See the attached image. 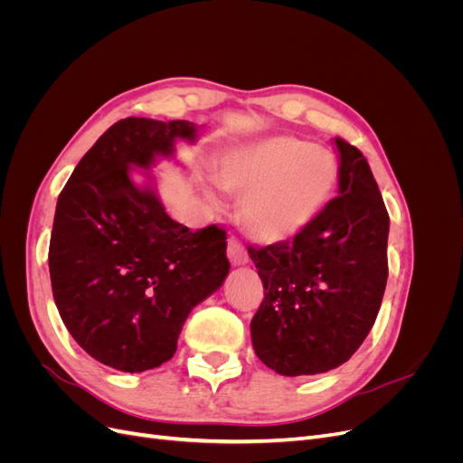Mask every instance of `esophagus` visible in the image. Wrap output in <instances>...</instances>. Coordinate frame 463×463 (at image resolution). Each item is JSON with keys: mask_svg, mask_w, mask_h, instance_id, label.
I'll use <instances>...</instances> for the list:
<instances>
[{"mask_svg": "<svg viewBox=\"0 0 463 463\" xmlns=\"http://www.w3.org/2000/svg\"><path fill=\"white\" fill-rule=\"evenodd\" d=\"M228 259L232 264L240 266V264H245L249 260V255H247V249L235 240V237H230L228 240Z\"/></svg>", "mask_w": 463, "mask_h": 463, "instance_id": "esophagus-1", "label": "esophagus"}]
</instances>
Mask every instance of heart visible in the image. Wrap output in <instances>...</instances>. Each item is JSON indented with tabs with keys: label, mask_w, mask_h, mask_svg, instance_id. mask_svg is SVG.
Returning <instances> with one entry per match:
<instances>
[{
	"label": "heart",
	"mask_w": 463,
	"mask_h": 463,
	"mask_svg": "<svg viewBox=\"0 0 463 463\" xmlns=\"http://www.w3.org/2000/svg\"><path fill=\"white\" fill-rule=\"evenodd\" d=\"M340 167L334 154L303 138L276 135L222 154L218 185L240 194L250 237L282 243L301 233L332 199Z\"/></svg>",
	"instance_id": "heart-1"
}]
</instances>
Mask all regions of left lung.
<instances>
[{"label":"left lung","instance_id":"left-lung-1","mask_svg":"<svg viewBox=\"0 0 463 463\" xmlns=\"http://www.w3.org/2000/svg\"><path fill=\"white\" fill-rule=\"evenodd\" d=\"M340 187L291 241L249 245L264 299L250 320L259 359L278 374L340 367L371 332L388 278L390 218L361 150L335 137Z\"/></svg>","mask_w":463,"mask_h":463}]
</instances>
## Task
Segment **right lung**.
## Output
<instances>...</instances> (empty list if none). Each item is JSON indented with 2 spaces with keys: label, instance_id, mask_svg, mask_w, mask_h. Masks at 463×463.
Masks as SVG:
<instances>
[{
  "label": "right lung",
  "instance_id": "1",
  "mask_svg": "<svg viewBox=\"0 0 463 463\" xmlns=\"http://www.w3.org/2000/svg\"><path fill=\"white\" fill-rule=\"evenodd\" d=\"M197 125L128 118L111 125L80 158L60 193L50 240L53 301L85 352L123 373L170 361L194 305L230 272L226 230L191 232L167 216L129 167L172 156Z\"/></svg>",
  "mask_w": 463,
  "mask_h": 463
}]
</instances>
